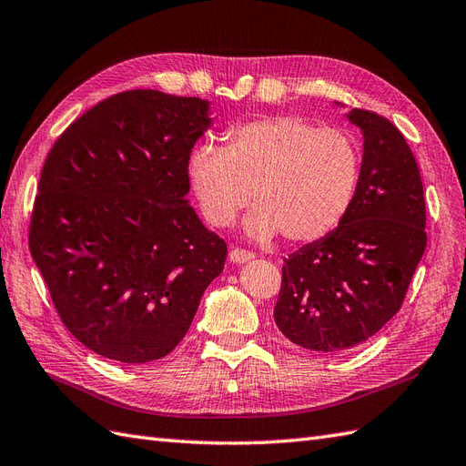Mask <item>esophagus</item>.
<instances>
[{"label": "esophagus", "mask_w": 466, "mask_h": 466, "mask_svg": "<svg viewBox=\"0 0 466 466\" xmlns=\"http://www.w3.org/2000/svg\"><path fill=\"white\" fill-rule=\"evenodd\" d=\"M229 259L237 265H241V263H249L251 259H255V255L249 251H243V249H233L229 253Z\"/></svg>", "instance_id": "esophagus-1"}]
</instances>
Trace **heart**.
I'll return each mask as SVG.
<instances>
[{
	"instance_id": "obj_1",
	"label": "heart",
	"mask_w": 466,
	"mask_h": 466,
	"mask_svg": "<svg viewBox=\"0 0 466 466\" xmlns=\"http://www.w3.org/2000/svg\"><path fill=\"white\" fill-rule=\"evenodd\" d=\"M187 177L207 221L227 227L251 199L245 231L257 241L283 233L291 243L323 239L355 201L360 151L347 133L299 116H273L235 126L225 147L201 143Z\"/></svg>"
}]
</instances>
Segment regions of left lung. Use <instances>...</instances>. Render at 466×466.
I'll list each match as a JSON object with an SVG mask.
<instances>
[{
    "label": "left lung",
    "instance_id": "1",
    "mask_svg": "<svg viewBox=\"0 0 466 466\" xmlns=\"http://www.w3.org/2000/svg\"><path fill=\"white\" fill-rule=\"evenodd\" d=\"M363 133L360 181L337 229L289 255L275 305L295 345L337 355L397 315L427 247L419 165L402 133L373 111L350 109Z\"/></svg>",
    "mask_w": 466,
    "mask_h": 466
}]
</instances>
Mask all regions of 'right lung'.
<instances>
[{
    "label": "right lung",
    "mask_w": 466,
    "mask_h": 466,
    "mask_svg": "<svg viewBox=\"0 0 466 466\" xmlns=\"http://www.w3.org/2000/svg\"><path fill=\"white\" fill-rule=\"evenodd\" d=\"M209 101L131 89L93 106L51 147L29 251L79 343L149 363L181 343L227 245L189 205V153Z\"/></svg>",
    "instance_id": "obj_1"
}]
</instances>
